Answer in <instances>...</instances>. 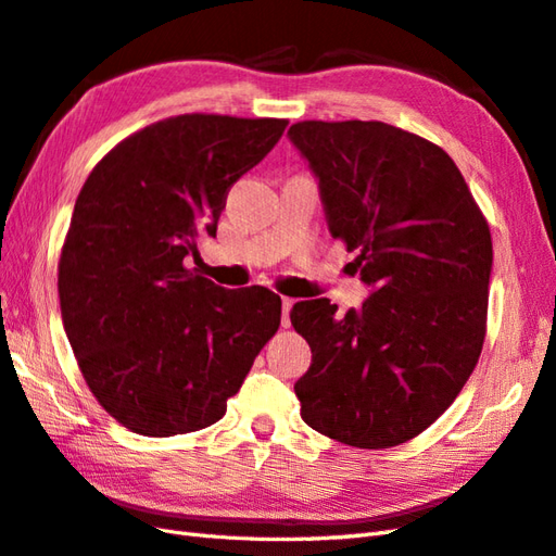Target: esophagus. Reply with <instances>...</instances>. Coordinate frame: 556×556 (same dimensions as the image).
<instances>
[{
    "label": "esophagus",
    "instance_id": "34e87169",
    "mask_svg": "<svg viewBox=\"0 0 556 556\" xmlns=\"http://www.w3.org/2000/svg\"><path fill=\"white\" fill-rule=\"evenodd\" d=\"M291 307H293V298H281V326H283V329L291 326V319H289Z\"/></svg>",
    "mask_w": 556,
    "mask_h": 556
}]
</instances>
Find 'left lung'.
<instances>
[{
  "label": "left lung",
  "mask_w": 556,
  "mask_h": 556,
  "mask_svg": "<svg viewBox=\"0 0 556 556\" xmlns=\"http://www.w3.org/2000/svg\"><path fill=\"white\" fill-rule=\"evenodd\" d=\"M295 150L319 180L333 239L357 253L374 293L336 315L329 298L295 303L312 350L295 382L303 420L357 448L418 437L453 404L486 336L489 223L451 156L382 122H298Z\"/></svg>",
  "instance_id": "8db88e82"
}]
</instances>
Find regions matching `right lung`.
Listing matches in <instances>:
<instances>
[{
  "mask_svg": "<svg viewBox=\"0 0 556 556\" xmlns=\"http://www.w3.org/2000/svg\"><path fill=\"white\" fill-rule=\"evenodd\" d=\"M287 124L168 117L84 182L59 263L61 315L89 390L126 430L174 437L220 420L277 333V293L223 289L185 261L216 237L227 190Z\"/></svg>",
  "mask_w": 556,
  "mask_h": 556,
  "instance_id": "right-lung-1",
  "label": "right lung"
}]
</instances>
